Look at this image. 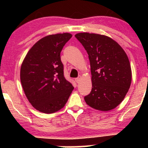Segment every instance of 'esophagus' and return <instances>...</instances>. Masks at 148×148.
Listing matches in <instances>:
<instances>
[{"instance_id":"obj_1","label":"esophagus","mask_w":148,"mask_h":148,"mask_svg":"<svg viewBox=\"0 0 148 148\" xmlns=\"http://www.w3.org/2000/svg\"><path fill=\"white\" fill-rule=\"evenodd\" d=\"M81 79H82V77H81V76H79L77 78H76V79H75V82H76L77 83V84H79V83L80 82Z\"/></svg>"}]
</instances>
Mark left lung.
Segmentation results:
<instances>
[{
    "instance_id": "obj_1",
    "label": "left lung",
    "mask_w": 148,
    "mask_h": 148,
    "mask_svg": "<svg viewBox=\"0 0 148 148\" xmlns=\"http://www.w3.org/2000/svg\"><path fill=\"white\" fill-rule=\"evenodd\" d=\"M75 36L88 52L90 62L92 88L84 97L86 104L98 110H112L130 88L132 73L128 56L106 36L84 32Z\"/></svg>"
}]
</instances>
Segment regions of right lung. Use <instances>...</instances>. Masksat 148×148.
Listing matches in <instances>:
<instances>
[{
    "mask_svg": "<svg viewBox=\"0 0 148 148\" xmlns=\"http://www.w3.org/2000/svg\"><path fill=\"white\" fill-rule=\"evenodd\" d=\"M72 35L56 34L42 38L26 54L20 79L27 100L41 112H57L66 104L74 88L64 78L60 52Z\"/></svg>",
    "mask_w": 148,
    "mask_h": 148,
    "instance_id": "add662e5",
    "label": "right lung"
}]
</instances>
